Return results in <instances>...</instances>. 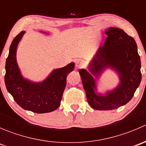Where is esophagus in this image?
Segmentation results:
<instances>
[{"mask_svg":"<svg viewBox=\"0 0 146 146\" xmlns=\"http://www.w3.org/2000/svg\"><path fill=\"white\" fill-rule=\"evenodd\" d=\"M83 61L82 60H78V61H77L76 62V68H82L83 66Z\"/></svg>","mask_w":146,"mask_h":146,"instance_id":"esophagus-1","label":"esophagus"}]
</instances>
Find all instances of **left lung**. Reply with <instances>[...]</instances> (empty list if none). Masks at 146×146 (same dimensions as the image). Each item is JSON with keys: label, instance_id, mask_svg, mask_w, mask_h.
I'll use <instances>...</instances> for the list:
<instances>
[{"label": "left lung", "instance_id": "1", "mask_svg": "<svg viewBox=\"0 0 146 146\" xmlns=\"http://www.w3.org/2000/svg\"><path fill=\"white\" fill-rule=\"evenodd\" d=\"M103 46H100L88 65L79 73L87 100L96 110H111L129 102L141 81V58L134 39L123 29L109 27ZM107 68L119 76L118 85L105 94L97 92V82Z\"/></svg>", "mask_w": 146, "mask_h": 146}]
</instances>
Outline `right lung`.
<instances>
[{
    "label": "right lung",
    "mask_w": 146,
    "mask_h": 146,
    "mask_svg": "<svg viewBox=\"0 0 146 146\" xmlns=\"http://www.w3.org/2000/svg\"><path fill=\"white\" fill-rule=\"evenodd\" d=\"M25 31H22L12 42L5 63V83L8 92L23 109L42 114L54 111L61 104L66 85V77L73 71L74 62L54 69L42 82H33L22 75L16 58L19 42ZM46 34V32H41Z\"/></svg>",
    "instance_id": "add662e5"
}]
</instances>
